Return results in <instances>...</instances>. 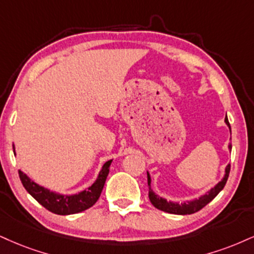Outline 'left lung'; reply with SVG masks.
Instances as JSON below:
<instances>
[{
  "label": "left lung",
  "instance_id": "left-lung-1",
  "mask_svg": "<svg viewBox=\"0 0 254 254\" xmlns=\"http://www.w3.org/2000/svg\"><path fill=\"white\" fill-rule=\"evenodd\" d=\"M225 122H226V124L228 125V127L231 129V125H230V122H228L227 116H226ZM228 148H230V150H232L231 144L228 145ZM230 170H231V164H228V166L226 167V174H225L224 179H222L214 188L210 189L208 193L202 195V196L196 198V200L188 201V202H181V203L170 202V201L168 202V201L164 200V198L157 196V195L155 194L150 188L151 179H150V175H149V173H148V187H149V198H150V202L152 203V206H154L155 208L163 210V212L170 213V214H177V215L193 214V213H196L200 209H202L206 204H208L210 201H212L213 198H214L216 195H218L220 191L222 190V189H224L226 182H227L228 175H230Z\"/></svg>",
  "mask_w": 254,
  "mask_h": 254
}]
</instances>
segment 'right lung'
I'll return each instance as SVG.
<instances>
[{"mask_svg": "<svg viewBox=\"0 0 254 254\" xmlns=\"http://www.w3.org/2000/svg\"><path fill=\"white\" fill-rule=\"evenodd\" d=\"M112 161H108L104 164L97 181L93 183L87 190L75 195H60L53 191H50L41 186L33 182L26 174L19 170V176L22 182L24 189L35 198L38 202L44 206L46 209L58 215H69L80 213L82 210H86L92 207L100 196L104 185H105L106 177L109 175L110 164Z\"/></svg>", "mask_w": 254, "mask_h": 254, "instance_id": "1", "label": "right lung"}]
</instances>
